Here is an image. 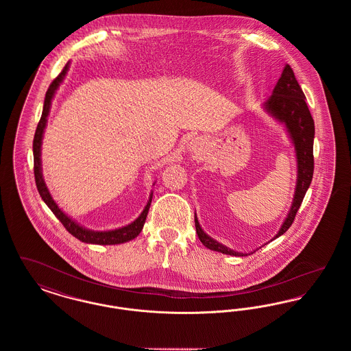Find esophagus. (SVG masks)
Returning a JSON list of instances; mask_svg holds the SVG:
<instances>
[{
	"mask_svg": "<svg viewBox=\"0 0 351 351\" xmlns=\"http://www.w3.org/2000/svg\"><path fill=\"white\" fill-rule=\"evenodd\" d=\"M204 141L202 139H199V138H193V139H191L189 142H188V145H186V150L189 151L191 154H196V155H199L200 152H202L204 150Z\"/></svg>",
	"mask_w": 351,
	"mask_h": 351,
	"instance_id": "obj_1",
	"label": "esophagus"
}]
</instances>
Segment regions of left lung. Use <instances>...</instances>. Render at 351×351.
<instances>
[{
  "label": "left lung",
  "instance_id": "left-lung-1",
  "mask_svg": "<svg viewBox=\"0 0 351 351\" xmlns=\"http://www.w3.org/2000/svg\"><path fill=\"white\" fill-rule=\"evenodd\" d=\"M263 110L269 117L275 119L278 123L283 125L285 133L288 135L296 158V186L291 208L284 218L283 223L279 232L272 237L271 241L283 235L292 225L295 216L300 208L304 196L312 183L313 178V141H315V121L311 116L308 105L305 102V95L301 90L292 68L285 64L282 76L275 85L269 99L263 102ZM195 226L196 233L201 243L212 251H218L226 255L233 256H246L256 250L250 252H239L232 250L230 247L219 243L210 235L204 232L201 228L197 215L195 213ZM269 241V242H271Z\"/></svg>",
  "mask_w": 351,
  "mask_h": 351
}]
</instances>
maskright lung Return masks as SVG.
I'll use <instances>...</instances> for the list:
<instances>
[{
  "mask_svg": "<svg viewBox=\"0 0 351 351\" xmlns=\"http://www.w3.org/2000/svg\"><path fill=\"white\" fill-rule=\"evenodd\" d=\"M71 66V62H68L66 67L63 68V71L59 73V76L51 83L50 88L46 92V97H45V104H43V110H42V117L36 126V132L34 135L33 142V154H34V175H35V183L38 192L42 197V200L46 202V205L51 209V212L56 216V218L64 225V228L67 229L69 233L72 234L75 238H77L79 241H82L84 243H92V245H119V243H125L129 242L134 238H136L139 233L143 229V225L146 222V217L150 209L151 200H152V191H151L150 197L145 206V209L142 210V213L139 215V217L135 218L132 223L113 229V230H92V229H86L83 225H80L77 221H75L71 216H68L67 213L58 205V202L53 200L52 195L50 193V189L47 188L45 178H43V171H42V141H43V135L45 130L47 126V119L50 116L51 104L55 97L56 90L59 89L60 84L64 82L66 76H67L68 69ZM155 185V183L152 184Z\"/></svg>",
  "mask_w": 351,
  "mask_h": 351,
  "instance_id": "obj_1",
  "label": "right lung"
}]
</instances>
